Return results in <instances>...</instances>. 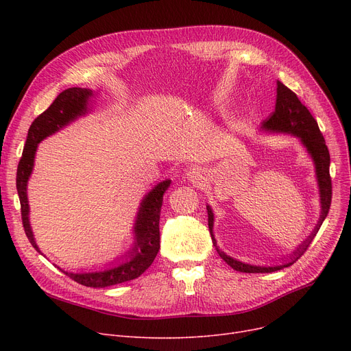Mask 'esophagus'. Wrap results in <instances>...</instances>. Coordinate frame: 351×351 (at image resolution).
I'll use <instances>...</instances> for the list:
<instances>
[{
  "mask_svg": "<svg viewBox=\"0 0 351 351\" xmlns=\"http://www.w3.org/2000/svg\"><path fill=\"white\" fill-rule=\"evenodd\" d=\"M188 178H189V180H191V182H193V183H200V182H204V180H205L204 172H202L199 168H193V169H191V171L188 172Z\"/></svg>",
  "mask_w": 351,
  "mask_h": 351,
  "instance_id": "1",
  "label": "esophagus"
}]
</instances>
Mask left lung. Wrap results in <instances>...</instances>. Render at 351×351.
<instances>
[{
    "instance_id": "1",
    "label": "left lung",
    "mask_w": 351,
    "mask_h": 351,
    "mask_svg": "<svg viewBox=\"0 0 351 351\" xmlns=\"http://www.w3.org/2000/svg\"><path fill=\"white\" fill-rule=\"evenodd\" d=\"M262 126L267 131H276V132H287L291 135H296L302 139L303 145L307 147L308 154L311 155L313 160L316 163V173L320 186V197H322V216L319 220V225L316 226L315 232L308 236L306 242H303L302 246L298 247L290 257V262L282 266L274 267H261V266H252L245 265L242 262H237L223 252H220L216 246V241L212 233L213 228V213L210 208L208 206V220H209V230L212 234V242L216 246V250L219 256L234 270L242 273H271L276 270H280L283 267L291 266L296 262L299 257L307 250L311 241L315 239L316 233L319 232L323 220L326 219L330 205H331V195H333V189H331V178H330V154L327 149L326 141L323 138V134L320 132L317 121L313 118L310 110L300 102L298 95L294 94L291 89H289L283 82L278 81V95H276V108L273 112L262 122Z\"/></svg>"
}]
</instances>
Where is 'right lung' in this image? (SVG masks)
I'll return each mask as SVG.
<instances>
[{
  "instance_id": "right-lung-1",
  "label": "right lung",
  "mask_w": 351,
  "mask_h": 351,
  "mask_svg": "<svg viewBox=\"0 0 351 351\" xmlns=\"http://www.w3.org/2000/svg\"><path fill=\"white\" fill-rule=\"evenodd\" d=\"M92 97V90L86 88H68L55 98L47 110L36 117L28 129V136L23 151V156L16 169V191L21 204V219L25 234L31 245L38 250L28 222V200H27V182L32 172L34 155L38 145L44 138L60 131L71 121L84 115L88 108V99ZM171 186V180L160 182L159 185L146 195L142 200L138 219L135 223L136 242L135 247L129 252V259L105 271L98 273H66V276L77 283L86 287H108L123 282L134 280L152 265L160 249L159 217L163 195ZM40 252V250H38Z\"/></svg>"
}]
</instances>
